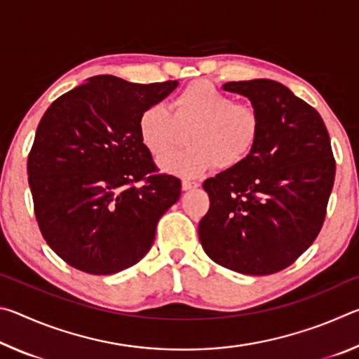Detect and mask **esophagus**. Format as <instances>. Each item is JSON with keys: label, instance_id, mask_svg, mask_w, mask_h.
Returning a JSON list of instances; mask_svg holds the SVG:
<instances>
[{"label": "esophagus", "instance_id": "esophagus-1", "mask_svg": "<svg viewBox=\"0 0 359 359\" xmlns=\"http://www.w3.org/2000/svg\"><path fill=\"white\" fill-rule=\"evenodd\" d=\"M199 187L198 182H191V180H182V190L187 191V190H191V188H196Z\"/></svg>", "mask_w": 359, "mask_h": 359}]
</instances>
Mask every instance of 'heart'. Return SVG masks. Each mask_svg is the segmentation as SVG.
I'll return each mask as SVG.
<instances>
[{
    "label": "heart",
    "mask_w": 359,
    "mask_h": 359,
    "mask_svg": "<svg viewBox=\"0 0 359 359\" xmlns=\"http://www.w3.org/2000/svg\"><path fill=\"white\" fill-rule=\"evenodd\" d=\"M137 131L144 147L155 156L171 150L180 131H188V147L160 158L158 168L180 177H198L214 165L231 169L245 160L257 144L259 115L209 82H194L175 96L174 114L163 104L144 109Z\"/></svg>",
    "instance_id": "heart-1"
}]
</instances>
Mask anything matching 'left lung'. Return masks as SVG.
Instances as JSON below:
<instances>
[{"instance_id": "1", "label": "left lung", "mask_w": 359, "mask_h": 359, "mask_svg": "<svg viewBox=\"0 0 359 359\" xmlns=\"http://www.w3.org/2000/svg\"><path fill=\"white\" fill-rule=\"evenodd\" d=\"M250 100L259 135L239 166L208 179L209 212L198 233L217 264L247 276L293 264L317 239L334 185L336 161L323 118L269 79L228 82Z\"/></svg>"}]
</instances>
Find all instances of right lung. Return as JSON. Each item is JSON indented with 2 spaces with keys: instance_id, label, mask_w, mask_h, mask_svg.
<instances>
[{
  "instance_id": "right-lung-1",
  "label": "right lung",
  "mask_w": 359,
  "mask_h": 359,
  "mask_svg": "<svg viewBox=\"0 0 359 359\" xmlns=\"http://www.w3.org/2000/svg\"><path fill=\"white\" fill-rule=\"evenodd\" d=\"M177 85L95 76L42 115L28 184L42 236L69 266L117 274L150 250L158 220L180 198V180L154 174L137 120Z\"/></svg>"
}]
</instances>
